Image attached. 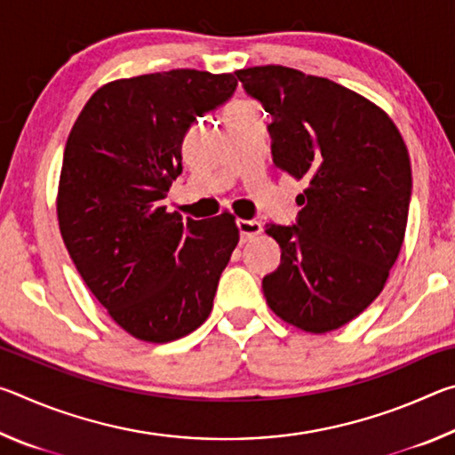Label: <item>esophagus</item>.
<instances>
[{"label": "esophagus", "mask_w": 455, "mask_h": 455, "mask_svg": "<svg viewBox=\"0 0 455 455\" xmlns=\"http://www.w3.org/2000/svg\"><path fill=\"white\" fill-rule=\"evenodd\" d=\"M236 227H238V233H241V241L243 243L251 241V238H255L257 235H260V230H263V227H260L259 220L238 219L236 220Z\"/></svg>", "instance_id": "34e87169"}]
</instances>
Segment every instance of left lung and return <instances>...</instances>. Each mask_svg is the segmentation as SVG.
<instances>
[{
  "mask_svg": "<svg viewBox=\"0 0 455 455\" xmlns=\"http://www.w3.org/2000/svg\"><path fill=\"white\" fill-rule=\"evenodd\" d=\"M273 116V163L307 188L297 225H267L281 265L263 279L271 311L307 333L355 319L383 291L402 251L411 196L407 146L357 92L284 66L236 70Z\"/></svg>",
  "mask_w": 455,
  "mask_h": 455,
  "instance_id": "1",
  "label": "left lung"
}]
</instances>
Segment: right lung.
<instances>
[{"label": "right lung", "mask_w": 455, "mask_h": 455, "mask_svg": "<svg viewBox=\"0 0 455 455\" xmlns=\"http://www.w3.org/2000/svg\"><path fill=\"white\" fill-rule=\"evenodd\" d=\"M235 88L233 74L198 70L108 82L68 136L61 238L92 295L140 341L168 343L203 325L238 243L230 212L182 220L163 206L187 130Z\"/></svg>", "instance_id": "obj_1"}]
</instances>
